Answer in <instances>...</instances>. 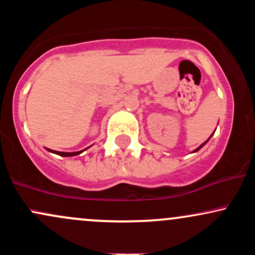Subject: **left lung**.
<instances>
[{
	"instance_id": "1",
	"label": "left lung",
	"mask_w": 255,
	"mask_h": 255,
	"mask_svg": "<svg viewBox=\"0 0 255 255\" xmlns=\"http://www.w3.org/2000/svg\"><path fill=\"white\" fill-rule=\"evenodd\" d=\"M210 137H211V136H210ZM210 137H209V139H207V140H206V141H205V142H204V144H201L200 146H199V147L197 148V150H194V151H193V152H197V151H199V150H200V148H201V147H203V146H204L205 144H206V142H207V141H209V140H210Z\"/></svg>"
}]
</instances>
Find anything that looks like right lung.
<instances>
[{"label": "right lung", "mask_w": 255, "mask_h": 255, "mask_svg": "<svg viewBox=\"0 0 255 255\" xmlns=\"http://www.w3.org/2000/svg\"><path fill=\"white\" fill-rule=\"evenodd\" d=\"M49 152H52V153H56L58 156H62V157H72V156H77V154H80L83 151H78V152H58V151H52L50 148H46Z\"/></svg>", "instance_id": "add662e5"}]
</instances>
